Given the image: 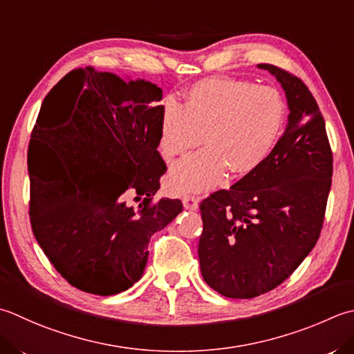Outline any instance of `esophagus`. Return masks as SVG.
<instances>
[{"label": "esophagus", "mask_w": 354, "mask_h": 354, "mask_svg": "<svg viewBox=\"0 0 354 354\" xmlns=\"http://www.w3.org/2000/svg\"><path fill=\"white\" fill-rule=\"evenodd\" d=\"M183 204L187 210H196L198 209V199L192 195H187L183 198Z\"/></svg>", "instance_id": "esophagus-1"}]
</instances>
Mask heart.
Segmentation results:
<instances>
[{
    "instance_id": "obj_1",
    "label": "heart",
    "mask_w": 354,
    "mask_h": 354,
    "mask_svg": "<svg viewBox=\"0 0 354 354\" xmlns=\"http://www.w3.org/2000/svg\"><path fill=\"white\" fill-rule=\"evenodd\" d=\"M286 122L278 90L236 78L196 82L183 106L165 101L159 150L167 162L204 142L205 149L171 169V193L201 192L216 185L225 171L244 176L272 153Z\"/></svg>"
}]
</instances>
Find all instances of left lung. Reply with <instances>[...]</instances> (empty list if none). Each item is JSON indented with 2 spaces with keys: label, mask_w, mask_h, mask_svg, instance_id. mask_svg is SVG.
<instances>
[{
  "label": "left lung",
  "mask_w": 354,
  "mask_h": 354,
  "mask_svg": "<svg viewBox=\"0 0 354 354\" xmlns=\"http://www.w3.org/2000/svg\"><path fill=\"white\" fill-rule=\"evenodd\" d=\"M258 67L286 90L287 129L258 169L199 205L201 273L213 290L233 299L276 288L313 250L333 175L325 121L308 87L281 67Z\"/></svg>",
  "instance_id": "obj_1"
}]
</instances>
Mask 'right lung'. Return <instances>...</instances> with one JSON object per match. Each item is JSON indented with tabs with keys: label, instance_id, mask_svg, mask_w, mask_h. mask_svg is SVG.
Masks as SVG:
<instances>
[{
	"label": "right lung",
	"instance_id": "obj_1",
	"mask_svg": "<svg viewBox=\"0 0 354 354\" xmlns=\"http://www.w3.org/2000/svg\"><path fill=\"white\" fill-rule=\"evenodd\" d=\"M162 90L93 67L75 68L43 101L27 165L30 224L71 286L110 296L144 273L151 234L183 212L153 201L167 165L158 151ZM135 196L136 209L127 205Z\"/></svg>",
	"mask_w": 354,
	"mask_h": 354
}]
</instances>
